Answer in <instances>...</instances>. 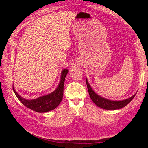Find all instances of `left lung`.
<instances>
[{
    "label": "left lung",
    "instance_id": "1",
    "mask_svg": "<svg viewBox=\"0 0 148 148\" xmlns=\"http://www.w3.org/2000/svg\"><path fill=\"white\" fill-rule=\"evenodd\" d=\"M86 81L88 92V93H89L91 99L95 104L97 106H98L99 108H101L102 109H104L106 110H116L125 107L127 104H128L132 101V99L135 97L136 95L135 93L132 97H130L129 98H127L126 99L122 100V101H112V100L108 99L98 95V94H97L92 90L90 84H88L87 78H86Z\"/></svg>",
    "mask_w": 148,
    "mask_h": 148
}]
</instances>
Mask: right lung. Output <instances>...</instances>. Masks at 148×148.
Wrapping results in <instances>:
<instances>
[{
  "mask_svg": "<svg viewBox=\"0 0 148 148\" xmlns=\"http://www.w3.org/2000/svg\"><path fill=\"white\" fill-rule=\"evenodd\" d=\"M69 72V70L66 69L62 71L61 75V80L57 87L56 89L46 95L34 99H25L21 97L16 92L14 87H13V91L19 99V101L26 106L27 108L32 109L35 112L39 113H44L55 109L61 102L63 98L64 93V85L65 78Z\"/></svg>",
  "mask_w": 148,
  "mask_h": 148,
  "instance_id": "add662e5",
  "label": "right lung"
}]
</instances>
